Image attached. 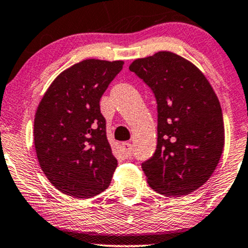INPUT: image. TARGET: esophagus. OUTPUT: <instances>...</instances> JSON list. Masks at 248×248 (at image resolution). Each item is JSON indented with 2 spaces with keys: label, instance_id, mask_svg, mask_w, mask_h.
Masks as SVG:
<instances>
[{
  "label": "esophagus",
  "instance_id": "34e87169",
  "mask_svg": "<svg viewBox=\"0 0 248 248\" xmlns=\"http://www.w3.org/2000/svg\"><path fill=\"white\" fill-rule=\"evenodd\" d=\"M122 152H123L124 157L128 159L132 157V144L128 143V142H124L123 144H122Z\"/></svg>",
  "mask_w": 248,
  "mask_h": 248
}]
</instances>
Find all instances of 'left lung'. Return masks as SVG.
Segmentation results:
<instances>
[{"label": "left lung", "mask_w": 248, "mask_h": 248, "mask_svg": "<svg viewBox=\"0 0 248 248\" xmlns=\"http://www.w3.org/2000/svg\"><path fill=\"white\" fill-rule=\"evenodd\" d=\"M128 69L157 100V149L142 164L149 185L166 196L194 192L211 177L223 151L218 97L204 74L175 53L138 59Z\"/></svg>", "instance_id": "left-lung-1"}]
</instances>
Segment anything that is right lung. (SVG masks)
Instances as JSON below:
<instances>
[{
  "label": "right lung",
  "instance_id": "right-lung-1",
  "mask_svg": "<svg viewBox=\"0 0 248 248\" xmlns=\"http://www.w3.org/2000/svg\"><path fill=\"white\" fill-rule=\"evenodd\" d=\"M123 61L84 60L63 71L40 100L33 141L40 168L55 188L76 199L104 192L117 167L99 101Z\"/></svg>",
  "mask_w": 248,
  "mask_h": 248
}]
</instances>
